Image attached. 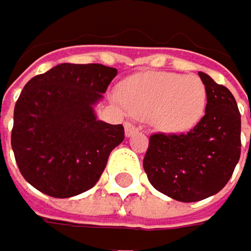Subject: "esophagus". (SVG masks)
Segmentation results:
<instances>
[{
  "mask_svg": "<svg viewBox=\"0 0 251 251\" xmlns=\"http://www.w3.org/2000/svg\"><path fill=\"white\" fill-rule=\"evenodd\" d=\"M137 132H138V128L135 126V125H132L131 122L125 123V134H126V137H131V135H134Z\"/></svg>",
  "mask_w": 251,
  "mask_h": 251,
  "instance_id": "1",
  "label": "esophagus"
}]
</instances>
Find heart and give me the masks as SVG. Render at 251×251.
I'll list each match as a JSON object with an SVG mask.
<instances>
[{
	"label": "heart",
	"instance_id": "obj_1",
	"mask_svg": "<svg viewBox=\"0 0 251 251\" xmlns=\"http://www.w3.org/2000/svg\"><path fill=\"white\" fill-rule=\"evenodd\" d=\"M126 110L140 119H151L161 132L180 134L203 116L206 87L196 75L149 72L129 78L122 87Z\"/></svg>",
	"mask_w": 251,
	"mask_h": 251
}]
</instances>
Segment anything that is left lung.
Returning a JSON list of instances; mask_svg holds the SVG:
<instances>
[{"instance_id": "left-lung-1", "label": "left lung", "mask_w": 251, "mask_h": 251, "mask_svg": "<svg viewBox=\"0 0 251 251\" xmlns=\"http://www.w3.org/2000/svg\"><path fill=\"white\" fill-rule=\"evenodd\" d=\"M206 87L205 116L187 134L151 135L143 167L155 190L199 201L229 182L241 155V114L229 89L199 72Z\"/></svg>"}]
</instances>
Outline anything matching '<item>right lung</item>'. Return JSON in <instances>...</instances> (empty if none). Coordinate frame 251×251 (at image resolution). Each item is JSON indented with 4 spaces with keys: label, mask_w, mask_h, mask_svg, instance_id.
<instances>
[{
    "label": "right lung",
    "mask_w": 251,
    "mask_h": 251,
    "mask_svg": "<svg viewBox=\"0 0 251 251\" xmlns=\"http://www.w3.org/2000/svg\"><path fill=\"white\" fill-rule=\"evenodd\" d=\"M116 75L103 64L63 63L25 84L15 105L12 149L28 184L66 199L99 180L125 138L122 125L98 120L93 110Z\"/></svg>",
    "instance_id": "obj_1"
}]
</instances>
